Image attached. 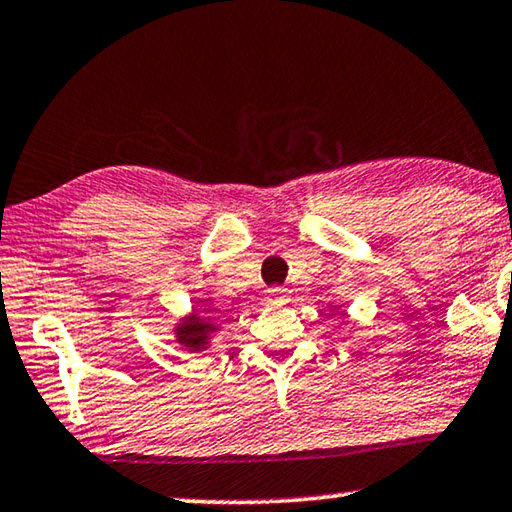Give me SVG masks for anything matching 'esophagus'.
I'll use <instances>...</instances> for the list:
<instances>
[{
  "instance_id": "1",
  "label": "esophagus",
  "mask_w": 512,
  "mask_h": 512,
  "mask_svg": "<svg viewBox=\"0 0 512 512\" xmlns=\"http://www.w3.org/2000/svg\"><path fill=\"white\" fill-rule=\"evenodd\" d=\"M287 296V289H282V287H271L269 292H266V301L269 303H278V301H282Z\"/></svg>"
}]
</instances>
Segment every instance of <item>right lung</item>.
<instances>
[{
  "mask_svg": "<svg viewBox=\"0 0 512 512\" xmlns=\"http://www.w3.org/2000/svg\"><path fill=\"white\" fill-rule=\"evenodd\" d=\"M216 329L218 326L213 324L209 317H200L195 312V315H190L186 322H181L174 331H177V340L183 347H188L190 352H202V349H207L211 333Z\"/></svg>",
  "mask_w": 512,
  "mask_h": 512,
  "instance_id": "add662e5",
  "label": "right lung"
}]
</instances>
